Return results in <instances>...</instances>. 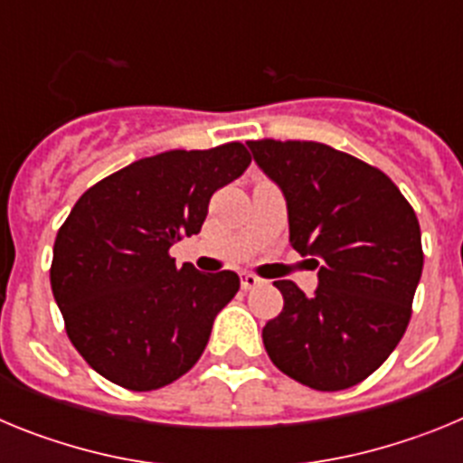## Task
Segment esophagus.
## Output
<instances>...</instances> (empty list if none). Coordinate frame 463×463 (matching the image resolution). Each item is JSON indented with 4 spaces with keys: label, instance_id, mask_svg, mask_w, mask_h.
I'll list each match as a JSON object with an SVG mask.
<instances>
[{
    "label": "esophagus",
    "instance_id": "esophagus-1",
    "mask_svg": "<svg viewBox=\"0 0 463 463\" xmlns=\"http://www.w3.org/2000/svg\"><path fill=\"white\" fill-rule=\"evenodd\" d=\"M261 278L252 276V273H241V288L243 289H255L257 285H261Z\"/></svg>",
    "mask_w": 463,
    "mask_h": 463
}]
</instances>
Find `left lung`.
I'll return each instance as SVG.
<instances>
[{"label":"left lung","mask_w":463,"mask_h":463,"mask_svg":"<svg viewBox=\"0 0 463 463\" xmlns=\"http://www.w3.org/2000/svg\"><path fill=\"white\" fill-rule=\"evenodd\" d=\"M248 146L285 194L289 243L313 257L320 280L313 297L273 282L285 304L261 329L264 347L297 383L347 390L390 357L411 322L424 264L415 211L390 175L325 143Z\"/></svg>","instance_id":"left-lung-1"}]
</instances>
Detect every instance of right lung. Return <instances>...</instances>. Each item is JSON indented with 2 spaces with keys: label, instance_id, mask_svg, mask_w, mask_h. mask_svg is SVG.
<instances>
[{
  "label": "right lung",
  "instance_id": "1",
  "mask_svg": "<svg viewBox=\"0 0 463 463\" xmlns=\"http://www.w3.org/2000/svg\"><path fill=\"white\" fill-rule=\"evenodd\" d=\"M250 165L243 143L143 157L83 192L57 232L51 288L69 341L110 383L159 390L199 362L234 271L175 267L169 248L202 232L208 202Z\"/></svg>",
  "mask_w": 463,
  "mask_h": 463
}]
</instances>
